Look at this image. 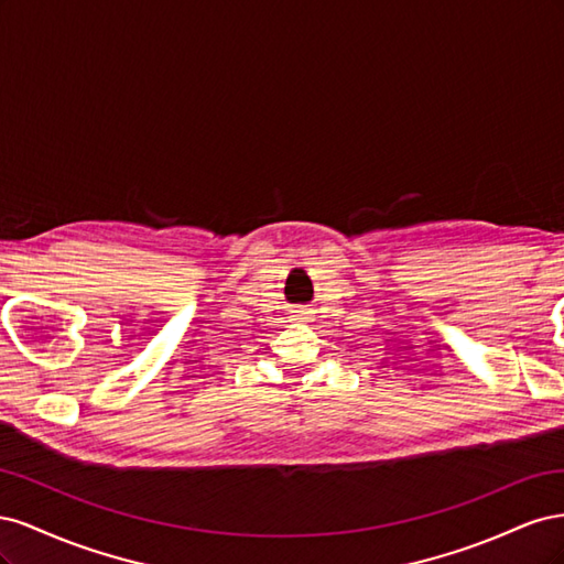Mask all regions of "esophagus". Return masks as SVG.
<instances>
[{"label":"esophagus","mask_w":564,"mask_h":564,"mask_svg":"<svg viewBox=\"0 0 564 564\" xmlns=\"http://www.w3.org/2000/svg\"><path fill=\"white\" fill-rule=\"evenodd\" d=\"M313 317V311L311 308H294L292 311V319L294 322H308Z\"/></svg>","instance_id":"34e87169"}]
</instances>
